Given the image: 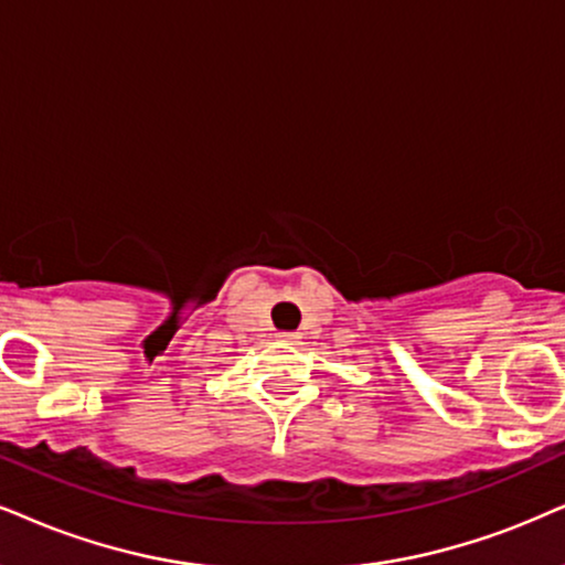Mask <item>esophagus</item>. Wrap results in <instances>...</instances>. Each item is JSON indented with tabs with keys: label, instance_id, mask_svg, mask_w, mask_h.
Here are the masks:
<instances>
[{
	"label": "esophagus",
	"instance_id": "obj_1",
	"mask_svg": "<svg viewBox=\"0 0 565 565\" xmlns=\"http://www.w3.org/2000/svg\"><path fill=\"white\" fill-rule=\"evenodd\" d=\"M277 338H280L282 343H296V340H298L296 332H280V335H277Z\"/></svg>",
	"mask_w": 565,
	"mask_h": 565
}]
</instances>
